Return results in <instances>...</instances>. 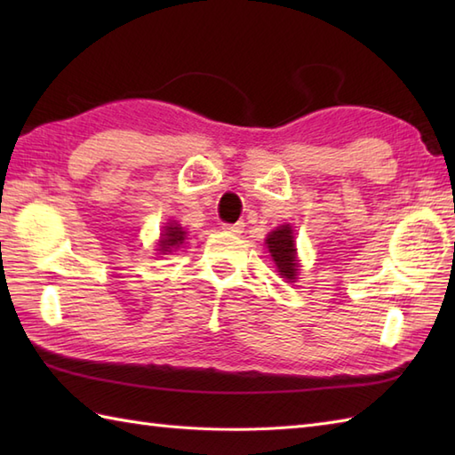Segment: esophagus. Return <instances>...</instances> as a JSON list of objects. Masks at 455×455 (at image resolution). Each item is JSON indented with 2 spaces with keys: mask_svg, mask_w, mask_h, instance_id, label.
Here are the masks:
<instances>
[{
  "mask_svg": "<svg viewBox=\"0 0 455 455\" xmlns=\"http://www.w3.org/2000/svg\"><path fill=\"white\" fill-rule=\"evenodd\" d=\"M222 228H225L227 233L240 235V233H243V230H244V225H243V222H235V225H225Z\"/></svg>",
  "mask_w": 455,
  "mask_h": 455,
  "instance_id": "esophagus-1",
  "label": "esophagus"
}]
</instances>
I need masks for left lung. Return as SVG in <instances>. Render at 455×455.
Masks as SVG:
<instances>
[{
    "mask_svg": "<svg viewBox=\"0 0 455 455\" xmlns=\"http://www.w3.org/2000/svg\"><path fill=\"white\" fill-rule=\"evenodd\" d=\"M266 244L269 248V254H272L274 262L279 269V275L289 279H295L297 275V258H295V240H293V233L291 227L283 225L275 228L272 235H267Z\"/></svg>",
    "mask_w": 455,
    "mask_h": 455,
    "instance_id": "left-lung-1",
    "label": "left lung"
}]
</instances>
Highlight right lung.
<instances>
[{
  "label": "right lung",
  "mask_w": 455,
  "mask_h": 455,
  "mask_svg": "<svg viewBox=\"0 0 455 455\" xmlns=\"http://www.w3.org/2000/svg\"><path fill=\"white\" fill-rule=\"evenodd\" d=\"M186 240V233L178 225V222H168V227L164 228V235L160 240V250L162 252H172V248H178Z\"/></svg>",
  "instance_id": "1"
}]
</instances>
